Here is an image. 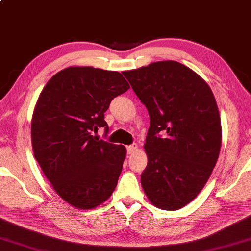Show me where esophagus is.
I'll list each match as a JSON object with an SVG mask.
<instances>
[{
  "label": "esophagus",
  "instance_id": "34e87169",
  "mask_svg": "<svg viewBox=\"0 0 251 251\" xmlns=\"http://www.w3.org/2000/svg\"><path fill=\"white\" fill-rule=\"evenodd\" d=\"M137 144H132V145H130V146H127L126 147V153L127 154H133L134 152H135L136 150H137Z\"/></svg>",
  "mask_w": 251,
  "mask_h": 251
}]
</instances>
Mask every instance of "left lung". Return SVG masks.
I'll list each match as a JSON object with an SVG mask.
<instances>
[{
	"instance_id": "1",
	"label": "left lung",
	"mask_w": 251,
	"mask_h": 251,
	"mask_svg": "<svg viewBox=\"0 0 251 251\" xmlns=\"http://www.w3.org/2000/svg\"><path fill=\"white\" fill-rule=\"evenodd\" d=\"M122 75L150 117L142 186L158 209L179 210L196 198L217 162L222 125L215 98L203 78L175 60Z\"/></svg>"
}]
</instances>
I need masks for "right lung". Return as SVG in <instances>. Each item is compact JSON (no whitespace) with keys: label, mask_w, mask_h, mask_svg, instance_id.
<instances>
[{"label":"right lung","mask_w":251,"mask_h":251,"mask_svg":"<svg viewBox=\"0 0 251 251\" xmlns=\"http://www.w3.org/2000/svg\"><path fill=\"white\" fill-rule=\"evenodd\" d=\"M130 88L117 71L69 67L42 89L32 118V146L54 191L79 210L106 201L118 183L126 147L94 133L108 126L109 103Z\"/></svg>","instance_id":"obj_1"}]
</instances>
